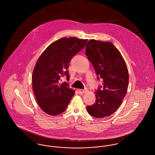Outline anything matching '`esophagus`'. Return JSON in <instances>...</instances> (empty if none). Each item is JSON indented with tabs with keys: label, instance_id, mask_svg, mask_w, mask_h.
<instances>
[{
	"label": "esophagus",
	"instance_id": "1",
	"mask_svg": "<svg viewBox=\"0 0 155 155\" xmlns=\"http://www.w3.org/2000/svg\"><path fill=\"white\" fill-rule=\"evenodd\" d=\"M78 92L80 93V94H84L87 92V89H78Z\"/></svg>",
	"mask_w": 155,
	"mask_h": 155
}]
</instances>
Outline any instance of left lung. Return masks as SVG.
Masks as SVG:
<instances>
[{
  "mask_svg": "<svg viewBox=\"0 0 155 155\" xmlns=\"http://www.w3.org/2000/svg\"><path fill=\"white\" fill-rule=\"evenodd\" d=\"M85 54L95 68L97 80H103L95 91L96 101L87 106L95 118L110 116L117 110L127 92L129 75L120 52L109 42L91 39L85 45Z\"/></svg>",
  "mask_w": 155,
  "mask_h": 155,
  "instance_id": "obj_1",
  "label": "left lung"
}]
</instances>
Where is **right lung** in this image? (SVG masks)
<instances>
[{"mask_svg": "<svg viewBox=\"0 0 155 155\" xmlns=\"http://www.w3.org/2000/svg\"><path fill=\"white\" fill-rule=\"evenodd\" d=\"M87 39L62 38L50 45L41 55L34 67L32 80L37 103L46 113L56 116L66 110L74 90L61 77L70 78V61L84 47Z\"/></svg>", "mask_w": 155, "mask_h": 155, "instance_id": "add662e5", "label": "right lung"}]
</instances>
